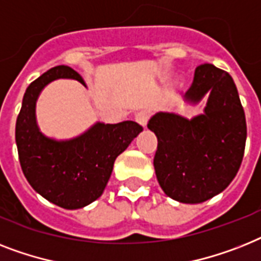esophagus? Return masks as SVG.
<instances>
[{"mask_svg":"<svg viewBox=\"0 0 261 261\" xmlns=\"http://www.w3.org/2000/svg\"><path fill=\"white\" fill-rule=\"evenodd\" d=\"M149 118L150 115L146 111L138 112L137 115H135V120H137L138 123L141 124L142 127H146V124H147V122H149Z\"/></svg>","mask_w":261,"mask_h":261,"instance_id":"esophagus-1","label":"esophagus"}]
</instances>
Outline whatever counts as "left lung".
<instances>
[{
	"mask_svg": "<svg viewBox=\"0 0 261 261\" xmlns=\"http://www.w3.org/2000/svg\"><path fill=\"white\" fill-rule=\"evenodd\" d=\"M204 112L188 119L156 112L147 127L156 135L154 169L160 186L182 204H200L217 196L236 177L247 141L245 114L236 84L213 64L197 67L185 99Z\"/></svg>",
	"mask_w": 261,
	"mask_h": 261,
	"instance_id": "left-lung-1",
	"label": "left lung"
}]
</instances>
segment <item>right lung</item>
I'll use <instances>...</instances> for the list:
<instances>
[{"label":"right lung","instance_id":"add662e5","mask_svg":"<svg viewBox=\"0 0 261 261\" xmlns=\"http://www.w3.org/2000/svg\"><path fill=\"white\" fill-rule=\"evenodd\" d=\"M57 79L86 83L67 65H57L31 83L16 122V143L21 169L31 186L45 200L64 209H80L103 194L116 156L143 131L126 120L97 122L72 139L57 141L44 135L36 120V101L42 88Z\"/></svg>","mask_w":261,"mask_h":261}]
</instances>
